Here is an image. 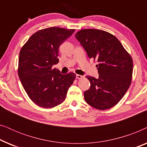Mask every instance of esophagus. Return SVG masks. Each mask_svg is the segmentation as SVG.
Returning <instances> with one entry per match:
<instances>
[{"mask_svg":"<svg viewBox=\"0 0 147 147\" xmlns=\"http://www.w3.org/2000/svg\"><path fill=\"white\" fill-rule=\"evenodd\" d=\"M84 78L83 76L79 75V74H77V75H76V78H77V79H82V78Z\"/></svg>","mask_w":147,"mask_h":147,"instance_id":"esophagus-1","label":"esophagus"}]
</instances>
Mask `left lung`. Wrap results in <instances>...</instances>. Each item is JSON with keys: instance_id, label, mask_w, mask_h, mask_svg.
<instances>
[{"instance_id": "1", "label": "left lung", "mask_w": 147, "mask_h": 147, "mask_svg": "<svg viewBox=\"0 0 147 147\" xmlns=\"http://www.w3.org/2000/svg\"><path fill=\"white\" fill-rule=\"evenodd\" d=\"M75 37L90 59L97 60L99 77L87 76L90 88L84 99L92 107L104 110L117 104L129 88L133 61L115 36L99 29H82Z\"/></svg>"}]
</instances>
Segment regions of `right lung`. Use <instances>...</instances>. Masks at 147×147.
<instances>
[{"mask_svg": "<svg viewBox=\"0 0 147 147\" xmlns=\"http://www.w3.org/2000/svg\"><path fill=\"white\" fill-rule=\"evenodd\" d=\"M74 31L57 27L39 30L30 37L20 51L19 77L30 99L42 108L61 104L76 79L74 73L63 75L53 68L59 62V46Z\"/></svg>", "mask_w": 147, "mask_h": 147, "instance_id": "add662e5", "label": "right lung"}]
</instances>
